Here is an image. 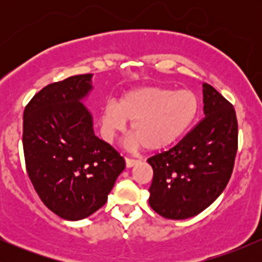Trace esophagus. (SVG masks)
Returning a JSON list of instances; mask_svg holds the SVG:
<instances>
[{
  "label": "esophagus",
  "instance_id": "obj_1",
  "mask_svg": "<svg viewBox=\"0 0 262 262\" xmlns=\"http://www.w3.org/2000/svg\"><path fill=\"white\" fill-rule=\"evenodd\" d=\"M137 162H139V160H135V159H132V158H125V165H127V167L134 166Z\"/></svg>",
  "mask_w": 262,
  "mask_h": 262
}]
</instances>
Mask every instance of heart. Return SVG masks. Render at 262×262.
I'll return each mask as SVG.
<instances>
[{
  "label": "heart",
  "instance_id": "obj_1",
  "mask_svg": "<svg viewBox=\"0 0 262 262\" xmlns=\"http://www.w3.org/2000/svg\"><path fill=\"white\" fill-rule=\"evenodd\" d=\"M200 111V98L187 89L149 86L132 90L118 102L110 101L103 110V134L112 139L132 123L135 145L158 150L185 135Z\"/></svg>",
  "mask_w": 262,
  "mask_h": 262
}]
</instances>
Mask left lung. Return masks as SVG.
<instances>
[{
  "label": "left lung",
  "instance_id": "1",
  "mask_svg": "<svg viewBox=\"0 0 262 262\" xmlns=\"http://www.w3.org/2000/svg\"><path fill=\"white\" fill-rule=\"evenodd\" d=\"M204 116L173 148L148 159L154 175L149 204L161 217L186 219L210 206L224 191L237 151L234 106L203 85Z\"/></svg>",
  "mask_w": 262,
  "mask_h": 262
}]
</instances>
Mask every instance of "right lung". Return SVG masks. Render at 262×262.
I'll list each match as a JSON object with an SVG mask.
<instances>
[{
  "mask_svg": "<svg viewBox=\"0 0 262 262\" xmlns=\"http://www.w3.org/2000/svg\"><path fill=\"white\" fill-rule=\"evenodd\" d=\"M91 74L50 83L35 93L23 114V151L33 187L45 206L66 221H80L107 202L125 161L96 137L80 100Z\"/></svg>",
  "mask_w": 262,
  "mask_h": 262,
  "instance_id": "add662e5",
  "label": "right lung"
}]
</instances>
